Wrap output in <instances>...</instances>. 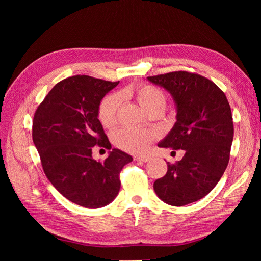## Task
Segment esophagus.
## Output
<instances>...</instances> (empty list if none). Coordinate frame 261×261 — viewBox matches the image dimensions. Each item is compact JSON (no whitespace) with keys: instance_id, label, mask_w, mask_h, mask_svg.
<instances>
[{"instance_id":"esophagus-1","label":"esophagus","mask_w":261,"mask_h":261,"mask_svg":"<svg viewBox=\"0 0 261 261\" xmlns=\"http://www.w3.org/2000/svg\"><path fill=\"white\" fill-rule=\"evenodd\" d=\"M134 159H135L136 161L148 162L150 160V156H148V155H135V156H134Z\"/></svg>"}]
</instances>
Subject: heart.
Here are the masks:
<instances>
[{
  "instance_id": "1",
  "label": "heart",
  "mask_w": 261,
  "mask_h": 261,
  "mask_svg": "<svg viewBox=\"0 0 261 261\" xmlns=\"http://www.w3.org/2000/svg\"><path fill=\"white\" fill-rule=\"evenodd\" d=\"M121 94L135 98L138 103L149 113L154 111L162 112L167 105V94L159 87L151 84L128 86ZM120 105L121 97L118 93L108 94L101 100L98 108V118L103 127L111 128L115 125ZM155 137V134L152 132L127 127L117 130L113 136V141L118 148L125 151L143 153L151 145Z\"/></svg>"
}]
</instances>
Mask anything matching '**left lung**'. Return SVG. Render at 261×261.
<instances>
[{
    "label": "left lung",
    "mask_w": 261,
    "mask_h": 261,
    "mask_svg": "<svg viewBox=\"0 0 261 261\" xmlns=\"http://www.w3.org/2000/svg\"><path fill=\"white\" fill-rule=\"evenodd\" d=\"M148 81L168 90L177 108L175 125L158 146L185 150L180 161L168 162L153 188L161 200L181 207L208 195L223 175L234 136L231 107L224 92L199 74L178 70Z\"/></svg>",
    "instance_id": "8db88e82"
}]
</instances>
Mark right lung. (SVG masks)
<instances>
[{"mask_svg":"<svg viewBox=\"0 0 261 261\" xmlns=\"http://www.w3.org/2000/svg\"><path fill=\"white\" fill-rule=\"evenodd\" d=\"M118 82L87 75L55 85L36 110L33 140L44 174L76 204L96 209L113 201L121 188L120 173L132 155L112 149L105 161L92 158V147L111 144L98 118L100 101Z\"/></svg>","mask_w":261,"mask_h":261,"instance_id":"add662e5","label":"right lung"}]
</instances>
